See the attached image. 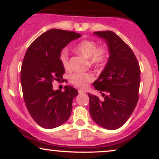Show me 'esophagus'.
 <instances>
[{
    "label": "esophagus",
    "mask_w": 159,
    "mask_h": 159,
    "mask_svg": "<svg viewBox=\"0 0 159 159\" xmlns=\"http://www.w3.org/2000/svg\"><path fill=\"white\" fill-rule=\"evenodd\" d=\"M85 91L84 90H81V89H78V93L79 94H82V93H84Z\"/></svg>",
    "instance_id": "obj_1"
}]
</instances>
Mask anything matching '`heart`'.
Returning a JSON list of instances; mask_svg holds the SVG:
<instances>
[{
    "label": "heart",
    "instance_id": "1",
    "mask_svg": "<svg viewBox=\"0 0 159 159\" xmlns=\"http://www.w3.org/2000/svg\"><path fill=\"white\" fill-rule=\"evenodd\" d=\"M75 51L86 58H88L90 64L95 69H101L105 66L109 57V52L106 47L98 46L93 40H83L75 47ZM59 60L66 70L70 68L68 53L66 51L61 52ZM94 76L90 72H75L71 75L70 81L72 84L81 88H85L93 81Z\"/></svg>",
    "mask_w": 159,
    "mask_h": 159
}]
</instances>
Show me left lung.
Instances as JSON below:
<instances>
[{
    "instance_id": "8db88e82",
    "label": "left lung",
    "mask_w": 159,
    "mask_h": 159,
    "mask_svg": "<svg viewBox=\"0 0 159 159\" xmlns=\"http://www.w3.org/2000/svg\"><path fill=\"white\" fill-rule=\"evenodd\" d=\"M94 34L105 40L110 57L99 77L93 84L105 96L104 100L88 93L89 111L95 123L114 130L127 121L138 103L140 66L132 48L114 32L106 30Z\"/></svg>"
}]
</instances>
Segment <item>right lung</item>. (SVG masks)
<instances>
[{"label":"right lung","instance_id":"1","mask_svg":"<svg viewBox=\"0 0 159 159\" xmlns=\"http://www.w3.org/2000/svg\"><path fill=\"white\" fill-rule=\"evenodd\" d=\"M81 34L52 29L30 44L21 69L24 101L34 121L45 129H54L66 122L71 115L72 101L78 95L73 87L54 91L52 82L63 81L65 69L59 56L62 49Z\"/></svg>","mask_w":159,"mask_h":159}]
</instances>
